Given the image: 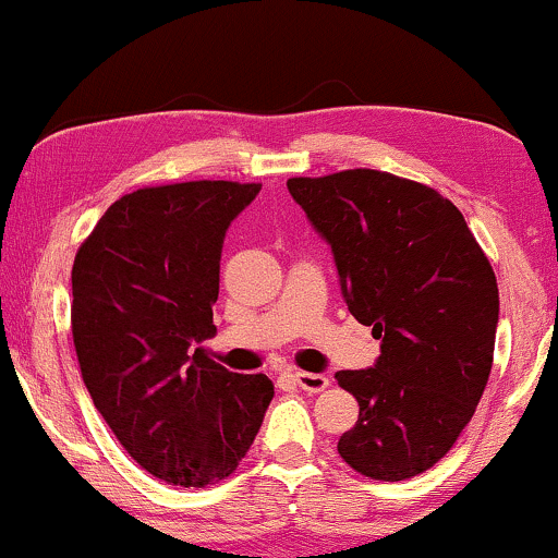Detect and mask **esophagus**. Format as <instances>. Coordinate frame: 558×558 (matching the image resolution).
Wrapping results in <instances>:
<instances>
[{"label":"esophagus","instance_id":"34e87169","mask_svg":"<svg viewBox=\"0 0 558 558\" xmlns=\"http://www.w3.org/2000/svg\"><path fill=\"white\" fill-rule=\"evenodd\" d=\"M293 378H295V384H299L301 389L308 391V393H319V391H324V389H327V386H329V378L324 376V373L295 371Z\"/></svg>","mask_w":558,"mask_h":558}]
</instances>
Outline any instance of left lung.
<instances>
[{"mask_svg":"<svg viewBox=\"0 0 558 558\" xmlns=\"http://www.w3.org/2000/svg\"><path fill=\"white\" fill-rule=\"evenodd\" d=\"M335 252L350 314L380 340L368 371H340L357 399L337 442L350 469L404 482L433 469L474 417L492 361L499 291L448 197L378 169L288 180Z\"/></svg>","mask_w":558,"mask_h":558,"instance_id":"8db88e82","label":"left lung"}]
</instances>
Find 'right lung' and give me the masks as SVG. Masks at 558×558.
Returning <instances> with one entry per match:
<instances>
[{"label":"right lung","mask_w":558,"mask_h":558,"mask_svg":"<svg viewBox=\"0 0 558 558\" xmlns=\"http://www.w3.org/2000/svg\"><path fill=\"white\" fill-rule=\"evenodd\" d=\"M259 182L195 180L118 197L76 250L72 335L84 386L133 461L174 486L231 476L272 399L265 373L210 361L229 223Z\"/></svg>","instance_id":"obj_1"}]
</instances>
